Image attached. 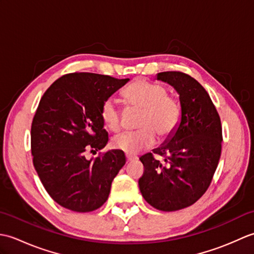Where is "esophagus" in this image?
Returning a JSON list of instances; mask_svg holds the SVG:
<instances>
[{"label":"esophagus","instance_id":"esophagus-1","mask_svg":"<svg viewBox=\"0 0 254 254\" xmlns=\"http://www.w3.org/2000/svg\"><path fill=\"white\" fill-rule=\"evenodd\" d=\"M126 157H127V163H130V161H134V160H136V159H137L136 156H132V155H130V154H127V155H126Z\"/></svg>","mask_w":254,"mask_h":254}]
</instances>
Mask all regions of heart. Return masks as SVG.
<instances>
[{
	"mask_svg": "<svg viewBox=\"0 0 254 254\" xmlns=\"http://www.w3.org/2000/svg\"><path fill=\"white\" fill-rule=\"evenodd\" d=\"M123 96L127 106L141 110L136 122L139 130L115 136L113 147L127 154H137L152 147L156 135L163 141L175 133L181 120V107L163 85L137 79L124 90ZM100 115L110 131L121 130L122 112L117 99L108 98L101 106Z\"/></svg>",
	"mask_w": 254,
	"mask_h": 254,
	"instance_id": "b5f03b06",
	"label": "heart"
}]
</instances>
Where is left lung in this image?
Instances as JSON below:
<instances>
[{"instance_id": "8db88e82", "label": "left lung", "mask_w": 254, "mask_h": 254, "mask_svg": "<svg viewBox=\"0 0 254 254\" xmlns=\"http://www.w3.org/2000/svg\"><path fill=\"white\" fill-rule=\"evenodd\" d=\"M156 79L169 84L179 95L181 120L177 130L153 153L139 160L144 174L138 186L149 205L174 212L195 203L212 182L222 153V124L207 91L196 79L181 72H161Z\"/></svg>"}]
</instances>
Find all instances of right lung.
<instances>
[{"label":"right lung","instance_id":"right-lung-1","mask_svg":"<svg viewBox=\"0 0 254 254\" xmlns=\"http://www.w3.org/2000/svg\"><path fill=\"white\" fill-rule=\"evenodd\" d=\"M128 80L94 73L66 74L40 99L31 124L32 161L46 191L61 206L86 213L108 199L126 155L112 149L87 159L85 152L107 145L101 106Z\"/></svg>","mask_w":254,"mask_h":254}]
</instances>
